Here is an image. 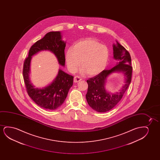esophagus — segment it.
Returning <instances> with one entry per match:
<instances>
[{"mask_svg": "<svg viewBox=\"0 0 160 160\" xmlns=\"http://www.w3.org/2000/svg\"><path fill=\"white\" fill-rule=\"evenodd\" d=\"M81 80V78L78 77V76H75V77H74V82L75 83H77V82H80Z\"/></svg>", "mask_w": 160, "mask_h": 160, "instance_id": "1", "label": "esophagus"}]
</instances>
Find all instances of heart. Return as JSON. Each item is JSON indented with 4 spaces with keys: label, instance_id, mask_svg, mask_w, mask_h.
Returning a JSON list of instances; mask_svg holds the SVG:
<instances>
[{
    "label": "heart",
    "instance_id": "obj_1",
    "mask_svg": "<svg viewBox=\"0 0 160 160\" xmlns=\"http://www.w3.org/2000/svg\"><path fill=\"white\" fill-rule=\"evenodd\" d=\"M109 58L107 47L91 38L77 42L73 48H68L66 52V62L70 72H75L81 64L83 71L91 76L103 72Z\"/></svg>",
    "mask_w": 160,
    "mask_h": 160
}]
</instances>
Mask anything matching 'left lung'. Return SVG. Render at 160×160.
<instances>
[{"label":"left lung","instance_id":"left-lung-1","mask_svg":"<svg viewBox=\"0 0 160 160\" xmlns=\"http://www.w3.org/2000/svg\"><path fill=\"white\" fill-rule=\"evenodd\" d=\"M114 58L118 61L116 66L109 70H104L95 77L87 80L88 92L86 98L88 105L99 112H108L115 107L122 98L131 82L132 67L131 58L126 49L116 41L113 44ZM122 73L125 78V84L118 92L112 94L105 89L107 78L113 73Z\"/></svg>","mask_w":160,"mask_h":160}]
</instances>
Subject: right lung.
Here are the masks:
<instances>
[{
    "mask_svg": "<svg viewBox=\"0 0 160 160\" xmlns=\"http://www.w3.org/2000/svg\"><path fill=\"white\" fill-rule=\"evenodd\" d=\"M66 45V42L62 40L60 32H48L32 46L28 57L24 61L23 75L27 93L37 104L45 109L54 110L63 104L72 86L74 77L59 68L57 76L48 85L44 88H35L29 78L31 59L32 56L39 52L49 51L55 55L59 65L64 67Z\"/></svg>",
    "mask_w": 160,
    "mask_h": 160,
    "instance_id": "obj_1",
    "label": "right lung"
}]
</instances>
